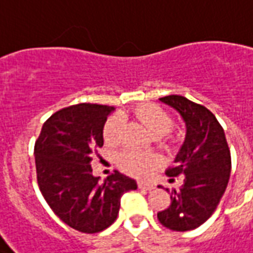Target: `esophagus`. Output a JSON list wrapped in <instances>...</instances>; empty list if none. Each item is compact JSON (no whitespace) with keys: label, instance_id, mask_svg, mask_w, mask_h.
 <instances>
[{"label":"esophagus","instance_id":"1","mask_svg":"<svg viewBox=\"0 0 253 253\" xmlns=\"http://www.w3.org/2000/svg\"><path fill=\"white\" fill-rule=\"evenodd\" d=\"M138 188L145 189V190H153V189L156 188V186H155V183H152V182L141 181V182H138Z\"/></svg>","mask_w":253,"mask_h":253}]
</instances>
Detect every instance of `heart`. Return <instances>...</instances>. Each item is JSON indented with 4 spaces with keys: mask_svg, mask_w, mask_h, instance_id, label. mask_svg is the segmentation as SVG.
I'll return each mask as SVG.
<instances>
[{
    "mask_svg": "<svg viewBox=\"0 0 253 253\" xmlns=\"http://www.w3.org/2000/svg\"><path fill=\"white\" fill-rule=\"evenodd\" d=\"M134 115L155 137H163L172 127L171 115L156 104H141L134 109ZM123 118L121 115H114L104 125L102 135L108 145H115L121 139ZM153 157L148 153L126 151L118 156V163L122 169L132 175H141L153 164Z\"/></svg>",
    "mask_w": 253,
    "mask_h": 253,
    "instance_id": "b5f03b06",
    "label": "heart"
}]
</instances>
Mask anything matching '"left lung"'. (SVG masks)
Returning <instances> with one entry per match:
<instances>
[{"instance_id":"1","label":"left lung","mask_w":253,"mask_h":253,"mask_svg":"<svg viewBox=\"0 0 253 253\" xmlns=\"http://www.w3.org/2000/svg\"><path fill=\"white\" fill-rule=\"evenodd\" d=\"M160 102L174 108L186 125V135L167 175H183L172 190L171 204L157 212L169 230L188 231L203 225L216 210L230 178L231 157L225 131L215 115L182 96H166Z\"/></svg>"}]
</instances>
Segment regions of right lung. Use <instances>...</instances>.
I'll list each match as a JSON object with an SVG mask.
<instances>
[{
    "label": "right lung",
    "instance_id": "1",
    "mask_svg": "<svg viewBox=\"0 0 253 253\" xmlns=\"http://www.w3.org/2000/svg\"><path fill=\"white\" fill-rule=\"evenodd\" d=\"M114 109L97 104L61 109L43 123L35 142L41 193L65 225L82 233L109 227L122 196L137 189V182L119 171L100 182L90 166L94 151L104 145V125Z\"/></svg>",
    "mask_w": 253,
    "mask_h": 253
}]
</instances>
